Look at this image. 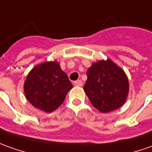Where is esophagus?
<instances>
[{"label":"esophagus","mask_w":152,"mask_h":152,"mask_svg":"<svg viewBox=\"0 0 152 152\" xmlns=\"http://www.w3.org/2000/svg\"><path fill=\"white\" fill-rule=\"evenodd\" d=\"M74 85L76 86H82V80H77L74 82Z\"/></svg>","instance_id":"obj_1"}]
</instances>
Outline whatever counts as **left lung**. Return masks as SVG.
Listing matches in <instances>:
<instances>
[{"mask_svg":"<svg viewBox=\"0 0 152 152\" xmlns=\"http://www.w3.org/2000/svg\"><path fill=\"white\" fill-rule=\"evenodd\" d=\"M84 91L92 106L102 113L124 105L129 92V80L123 69L111 59L92 63L86 72Z\"/></svg>","mask_w":152,"mask_h":152,"instance_id":"1","label":"left lung"}]
</instances>
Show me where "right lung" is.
Returning <instances> with one entry per match:
<instances>
[{"label": "right lung", "instance_id": "add662e5", "mask_svg": "<svg viewBox=\"0 0 152 152\" xmlns=\"http://www.w3.org/2000/svg\"><path fill=\"white\" fill-rule=\"evenodd\" d=\"M73 86L56 61H44L33 67L24 82L26 100L34 107L52 112L64 102Z\"/></svg>", "mask_w": 152, "mask_h": 152}]
</instances>
